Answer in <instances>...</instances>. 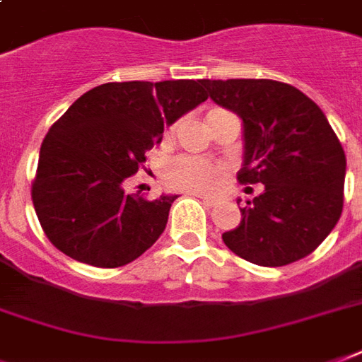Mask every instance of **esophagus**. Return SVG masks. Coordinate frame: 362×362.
I'll return each mask as SVG.
<instances>
[{
  "label": "esophagus",
  "instance_id": "obj_1",
  "mask_svg": "<svg viewBox=\"0 0 362 362\" xmlns=\"http://www.w3.org/2000/svg\"><path fill=\"white\" fill-rule=\"evenodd\" d=\"M192 197H197V199H200V200H202V202H206V204H210V206H212V204H216V199H214V197H206V194H199V192H194Z\"/></svg>",
  "mask_w": 362,
  "mask_h": 362
}]
</instances>
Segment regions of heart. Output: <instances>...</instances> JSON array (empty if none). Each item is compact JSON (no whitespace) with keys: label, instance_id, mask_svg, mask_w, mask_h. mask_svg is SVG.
Masks as SVG:
<instances>
[{"label":"heart","instance_id":"heart-1","mask_svg":"<svg viewBox=\"0 0 362 362\" xmlns=\"http://www.w3.org/2000/svg\"><path fill=\"white\" fill-rule=\"evenodd\" d=\"M163 181L183 192H210L223 175L220 165L204 158L179 156L163 165Z\"/></svg>","mask_w":362,"mask_h":362}]
</instances>
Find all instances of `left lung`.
Returning <instances> with one entry per match:
<instances>
[{"instance_id":"left-lung-1","label":"left lung","mask_w":362,"mask_h":362,"mask_svg":"<svg viewBox=\"0 0 362 362\" xmlns=\"http://www.w3.org/2000/svg\"><path fill=\"white\" fill-rule=\"evenodd\" d=\"M202 86L245 125L237 181L264 185L239 208L241 223L221 235L223 243L237 257L270 268L308 257L344 210L345 152L326 115L279 81L202 78Z\"/></svg>"}]
</instances>
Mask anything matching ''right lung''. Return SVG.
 Returning <instances> with one entry per match:
<instances>
[{
	"mask_svg": "<svg viewBox=\"0 0 362 362\" xmlns=\"http://www.w3.org/2000/svg\"><path fill=\"white\" fill-rule=\"evenodd\" d=\"M208 98L202 81L105 83L76 100L42 142L33 202L44 233L73 260L119 268L162 235L177 197L125 194L163 125Z\"/></svg>",
	"mask_w": 362,
	"mask_h": 362,
	"instance_id": "obj_1",
	"label": "right lung"
}]
</instances>
